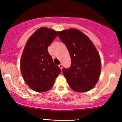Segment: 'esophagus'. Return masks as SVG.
Returning a JSON list of instances; mask_svg holds the SVG:
<instances>
[{"instance_id":"esophagus-1","label":"esophagus","mask_w":122,"mask_h":122,"mask_svg":"<svg viewBox=\"0 0 122 122\" xmlns=\"http://www.w3.org/2000/svg\"><path fill=\"white\" fill-rule=\"evenodd\" d=\"M58 66H59V68L61 69V70H62V64H60V65H58Z\"/></svg>"}]
</instances>
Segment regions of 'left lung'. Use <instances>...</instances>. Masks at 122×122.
<instances>
[{"instance_id":"obj_1","label":"left lung","mask_w":122,"mask_h":122,"mask_svg":"<svg viewBox=\"0 0 122 122\" xmlns=\"http://www.w3.org/2000/svg\"><path fill=\"white\" fill-rule=\"evenodd\" d=\"M66 45L71 59L69 69L62 72L73 90L85 93L97 84L101 71L100 54L92 41L79 29L71 28L57 32Z\"/></svg>"}]
</instances>
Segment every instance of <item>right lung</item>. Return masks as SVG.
Instances as JSON below:
<instances>
[{"label": "right lung", "mask_w": 122, "mask_h": 122, "mask_svg": "<svg viewBox=\"0 0 122 122\" xmlns=\"http://www.w3.org/2000/svg\"><path fill=\"white\" fill-rule=\"evenodd\" d=\"M57 32L49 28H40L29 37L22 51L20 60L22 77L30 89L39 93L51 89L61 72L47 50Z\"/></svg>", "instance_id": "right-lung-1"}]
</instances>
